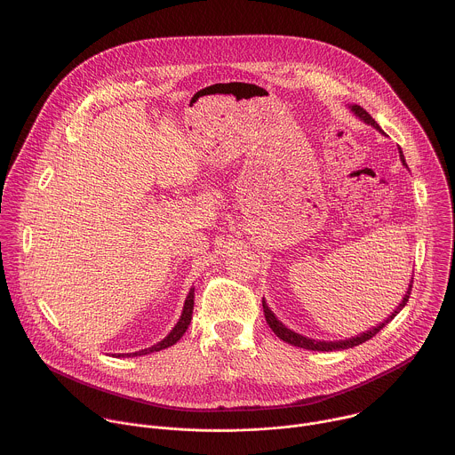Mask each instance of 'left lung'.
<instances>
[{"label": "left lung", "instance_id": "8db88e82", "mask_svg": "<svg viewBox=\"0 0 455 455\" xmlns=\"http://www.w3.org/2000/svg\"><path fill=\"white\" fill-rule=\"evenodd\" d=\"M351 108V111L356 115V116H360L365 124H369V125H372V127H376L379 132H383V129L379 127V124L362 108V106H358V104H353V106H349ZM385 134V132H383ZM399 154H401V161H403V164H406V161H404V156H403V150L399 148ZM411 287H413V278H411V282H410V287H408V292L404 294V298H403V301L399 303V307L394 310V314L392 315H388V319L387 321H383L381 324H378V326H374L372 330H369V331H365V333H360V335H356V337H353V339H346V340H339V342H324V340H312V339H307V337H303V335H298V333H294L292 330H289L287 326H283L276 317H275V314L269 310V307H267V303L262 299V307H264V315H266V321H267V324H269V328L275 331V335L278 337V339H282L283 342H287V344H291V346H296V347H303V349H308V351H342V349H349V347H355V346H360V344H363V342H367V340H371L372 337H376L404 307H406V303L410 301V294H411Z\"/></svg>", "mask_w": 455, "mask_h": 455}]
</instances>
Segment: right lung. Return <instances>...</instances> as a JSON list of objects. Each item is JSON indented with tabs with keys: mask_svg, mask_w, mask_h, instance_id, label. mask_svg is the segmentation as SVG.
I'll use <instances>...</instances> for the list:
<instances>
[{
	"mask_svg": "<svg viewBox=\"0 0 455 455\" xmlns=\"http://www.w3.org/2000/svg\"><path fill=\"white\" fill-rule=\"evenodd\" d=\"M193 305H195V289H191L189 294H188V298H186V303H184L182 315H180L179 323L175 324V328H173L161 342H157L156 346H152V347H148V349H141V351H138V353H129V355H125V356H141V355H148V353H157V351H161V349H166V347L177 344V342L180 340V337L186 333V330H188V326H189V323H191ZM118 356H124V355H118Z\"/></svg>",
	"mask_w": 455,
	"mask_h": 455,
	"instance_id": "obj_1",
	"label": "right lung"
}]
</instances>
